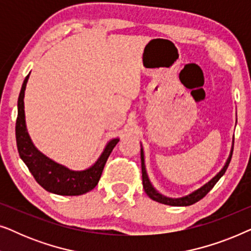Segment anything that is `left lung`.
Masks as SVG:
<instances>
[{
	"label": "left lung",
	"instance_id": "left-lung-1",
	"mask_svg": "<svg viewBox=\"0 0 251 251\" xmlns=\"http://www.w3.org/2000/svg\"><path fill=\"white\" fill-rule=\"evenodd\" d=\"M233 143H234V142H233ZM140 146H142V145H140ZM232 153H233V144H232V147H231V152H229V155L227 157V160H226L224 167H223L222 170L219 171V173L216 175L215 177H212L211 179L208 181V183L202 185V186L200 188H198V190L191 192L190 194L184 195V197L169 198V197H166V195H163L162 193H160L159 191H156V188L153 186L152 183H151L149 175H147V171H146L145 156H144V150L142 147V149H140V159H142V174H143V187H144V190H145L146 194L149 195V197L152 199V200L156 201V202H160V203H162V204L175 205V207H187V205L193 204V203H195V202L200 201L202 198H204L205 195L208 194V192L215 186L216 183H217V181L221 179L223 175L225 174L226 169H227L229 161H231V159H232Z\"/></svg>",
	"mask_w": 251,
	"mask_h": 251
}]
</instances>
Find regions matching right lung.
Instances as JSON below:
<instances>
[{
    "label": "right lung",
    "instance_id": "obj_1",
    "mask_svg": "<svg viewBox=\"0 0 251 251\" xmlns=\"http://www.w3.org/2000/svg\"><path fill=\"white\" fill-rule=\"evenodd\" d=\"M29 74L24 80L18 98L16 139L19 155L37 183L50 193L58 195H82L88 193L98 184L106 161L116 144L119 143L120 138L108 140L97 161L84 170H71L70 168L44 155L33 144L26 126L24 98H25V90Z\"/></svg>",
    "mask_w": 251,
    "mask_h": 251
}]
</instances>
